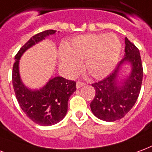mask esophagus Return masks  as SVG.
<instances>
[{
  "label": "esophagus",
  "instance_id": "obj_1",
  "mask_svg": "<svg viewBox=\"0 0 152 152\" xmlns=\"http://www.w3.org/2000/svg\"><path fill=\"white\" fill-rule=\"evenodd\" d=\"M84 85H85V83H83V82H77V83H76V87H77V89H78V88H80V87H83Z\"/></svg>",
  "mask_w": 152,
  "mask_h": 152
}]
</instances>
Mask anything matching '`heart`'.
Here are the masks:
<instances>
[{"instance_id":"1","label":"heart","mask_w":152,"mask_h":152,"mask_svg":"<svg viewBox=\"0 0 152 152\" xmlns=\"http://www.w3.org/2000/svg\"><path fill=\"white\" fill-rule=\"evenodd\" d=\"M121 44L116 35L89 34L75 37L60 52V66L65 75L75 77L81 62L95 78L106 77L114 69L120 56Z\"/></svg>"}]
</instances>
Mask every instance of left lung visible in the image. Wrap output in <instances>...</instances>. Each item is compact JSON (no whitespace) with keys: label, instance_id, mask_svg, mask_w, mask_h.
Here are the masks:
<instances>
[{"label":"left lung","instance_id":"1","mask_svg":"<svg viewBox=\"0 0 152 152\" xmlns=\"http://www.w3.org/2000/svg\"><path fill=\"white\" fill-rule=\"evenodd\" d=\"M125 56L112 74L104 79L92 84L96 96L91 103V109L97 118L105 121L120 120L134 107L138 99L142 81V65L138 48L125 39ZM131 65L126 77L119 78L122 66Z\"/></svg>","mask_w":152,"mask_h":152}]
</instances>
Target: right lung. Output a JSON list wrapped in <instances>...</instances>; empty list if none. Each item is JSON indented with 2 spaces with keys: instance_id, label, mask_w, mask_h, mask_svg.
<instances>
[{
  "instance_id": "add662e5",
  "label": "right lung",
  "mask_w": 152,
  "mask_h": 152,
  "mask_svg": "<svg viewBox=\"0 0 152 152\" xmlns=\"http://www.w3.org/2000/svg\"><path fill=\"white\" fill-rule=\"evenodd\" d=\"M56 32L47 30L32 36L16 54L13 66L12 81L20 107L32 121L43 126L55 125L65 117L69 99L76 91V83L57 76L49 79L40 89L27 88L20 77L19 60L27 49Z\"/></svg>"
}]
</instances>
